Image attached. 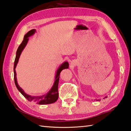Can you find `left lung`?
Instances as JSON below:
<instances>
[{"label":"left lung","instance_id":"8db88e82","mask_svg":"<svg viewBox=\"0 0 131 131\" xmlns=\"http://www.w3.org/2000/svg\"><path fill=\"white\" fill-rule=\"evenodd\" d=\"M106 97H107V96H105V97L104 98H106ZM96 100H97V101H98V100H100V99H99V100H97V99H96Z\"/></svg>","mask_w":131,"mask_h":131}]
</instances>
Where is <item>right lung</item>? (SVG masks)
<instances>
[{
  "label": "right lung",
  "instance_id": "1",
  "mask_svg": "<svg viewBox=\"0 0 131 131\" xmlns=\"http://www.w3.org/2000/svg\"><path fill=\"white\" fill-rule=\"evenodd\" d=\"M36 32V29H32L31 31H28L25 35L24 36V39L23 41H22L20 45L19 46V47L16 51V58L15 59L14 61V81L15 83L16 87L18 88L19 91L20 92L22 95H23L24 97L27 99V100L29 102L37 103V104L40 105H44V104H52V103H55L56 102L59 97V93H58V84H59V77H60V73L61 71L64 69L68 68L69 64L67 61H65V62L63 63L60 66V67L58 68V69L56 71V75H55V81L51 87L50 90L48 91V93L46 94H44L41 96H31L24 92V90L22 89L20 86L18 85V81H17L16 79V73L15 68L19 61V59L20 56L22 51L24 50V48L26 47L27 43H28L29 40V37L32 35H33Z\"/></svg>",
  "mask_w": 131,
  "mask_h": 131
}]
</instances>
